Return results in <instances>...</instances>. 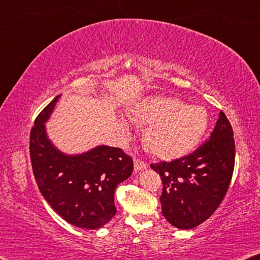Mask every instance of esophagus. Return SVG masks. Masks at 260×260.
Masks as SVG:
<instances>
[{"label":"esophagus","instance_id":"obj_1","mask_svg":"<svg viewBox=\"0 0 260 260\" xmlns=\"http://www.w3.org/2000/svg\"><path fill=\"white\" fill-rule=\"evenodd\" d=\"M134 166H135V172H140V170L148 168L147 163H145L144 161H142V159L136 158V157L134 158Z\"/></svg>","mask_w":260,"mask_h":260}]
</instances>
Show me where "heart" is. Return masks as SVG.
<instances>
[{
  "mask_svg": "<svg viewBox=\"0 0 260 260\" xmlns=\"http://www.w3.org/2000/svg\"><path fill=\"white\" fill-rule=\"evenodd\" d=\"M135 123L149 125L145 144L161 158L187 155L199 144L208 126V115L200 105H186L176 97L154 95L141 101L129 112ZM123 134H130L126 119L119 120Z\"/></svg>",
  "mask_w": 260,
  "mask_h": 260,
  "instance_id": "1",
  "label": "heart"
}]
</instances>
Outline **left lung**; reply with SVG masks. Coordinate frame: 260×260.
<instances>
[{
  "label": "left lung",
  "instance_id": "left-lung-1",
  "mask_svg": "<svg viewBox=\"0 0 260 260\" xmlns=\"http://www.w3.org/2000/svg\"><path fill=\"white\" fill-rule=\"evenodd\" d=\"M233 130L222 111L209 140L197 150L172 162L151 165L159 174V198L167 221L181 230L194 229L219 207L229 189L234 169Z\"/></svg>",
  "mask_w": 260,
  "mask_h": 260
}]
</instances>
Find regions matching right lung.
Returning <instances> with one entry per match:
<instances>
[{"label": "right lung", "mask_w": 260, "mask_h": 260, "mask_svg": "<svg viewBox=\"0 0 260 260\" xmlns=\"http://www.w3.org/2000/svg\"><path fill=\"white\" fill-rule=\"evenodd\" d=\"M59 98L42 110L31 127L29 152L35 181L63 220L81 229H101L116 214V187L133 174V158L108 145L77 155L60 151L48 138L45 124Z\"/></svg>", "instance_id": "add662e5"}]
</instances>
